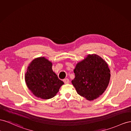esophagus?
I'll return each mask as SVG.
<instances>
[{
	"label": "esophagus",
	"instance_id": "esophagus-1",
	"mask_svg": "<svg viewBox=\"0 0 131 131\" xmlns=\"http://www.w3.org/2000/svg\"><path fill=\"white\" fill-rule=\"evenodd\" d=\"M63 82H64V83H65V84H68V83H69V80L68 79V78H65V79H64L63 80Z\"/></svg>",
	"mask_w": 131,
	"mask_h": 131
}]
</instances>
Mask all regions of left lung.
Returning a JSON list of instances; mask_svg holds the SVG:
<instances>
[{
	"mask_svg": "<svg viewBox=\"0 0 131 131\" xmlns=\"http://www.w3.org/2000/svg\"><path fill=\"white\" fill-rule=\"evenodd\" d=\"M72 83L77 93L88 100L98 98L106 90L110 79L107 63L96 54H89L77 63Z\"/></svg>",
	"mask_w": 131,
	"mask_h": 131,
	"instance_id": "obj_1",
	"label": "left lung"
}]
</instances>
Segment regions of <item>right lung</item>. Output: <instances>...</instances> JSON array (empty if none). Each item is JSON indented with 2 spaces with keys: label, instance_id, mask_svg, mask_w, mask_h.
Here are the masks:
<instances>
[{
  "label": "right lung",
  "instance_id": "right-lung-1",
  "mask_svg": "<svg viewBox=\"0 0 131 131\" xmlns=\"http://www.w3.org/2000/svg\"><path fill=\"white\" fill-rule=\"evenodd\" d=\"M25 82L36 96L43 99L53 98L64 84L52 70V63L44 57L36 58L29 63Z\"/></svg>",
  "mask_w": 131,
  "mask_h": 131
}]
</instances>
